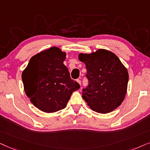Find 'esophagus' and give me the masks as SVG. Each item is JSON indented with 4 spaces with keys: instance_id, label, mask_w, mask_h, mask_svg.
Here are the masks:
<instances>
[{
    "instance_id": "34e87169",
    "label": "esophagus",
    "mask_w": 150,
    "mask_h": 150,
    "mask_svg": "<svg viewBox=\"0 0 150 150\" xmlns=\"http://www.w3.org/2000/svg\"><path fill=\"white\" fill-rule=\"evenodd\" d=\"M77 82H78V83H79V85H81V80H80V79H77Z\"/></svg>"
}]
</instances>
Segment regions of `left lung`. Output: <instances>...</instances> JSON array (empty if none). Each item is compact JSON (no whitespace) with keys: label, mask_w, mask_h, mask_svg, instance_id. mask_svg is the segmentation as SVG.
Here are the masks:
<instances>
[{"label":"left lung","mask_w":150,"mask_h":150,"mask_svg":"<svg viewBox=\"0 0 150 150\" xmlns=\"http://www.w3.org/2000/svg\"><path fill=\"white\" fill-rule=\"evenodd\" d=\"M78 59L87 70L88 86L82 97L91 110L106 114L118 108L127 93L128 72L115 53L98 49L91 53H79Z\"/></svg>","instance_id":"1"}]
</instances>
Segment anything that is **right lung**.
Returning a JSON list of instances; mask_svg holds the SVG:
<instances>
[{
	"instance_id": "1",
	"label": "right lung",
	"mask_w": 150,
	"mask_h": 150,
	"mask_svg": "<svg viewBox=\"0 0 150 150\" xmlns=\"http://www.w3.org/2000/svg\"><path fill=\"white\" fill-rule=\"evenodd\" d=\"M66 55L58 47L44 50L30 59L22 73L26 95L34 106L45 112L64 108L72 93L80 87L71 79L64 64Z\"/></svg>"
}]
</instances>
